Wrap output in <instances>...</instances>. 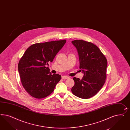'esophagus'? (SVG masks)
<instances>
[{
    "label": "esophagus",
    "mask_w": 130,
    "mask_h": 130,
    "mask_svg": "<svg viewBox=\"0 0 130 130\" xmlns=\"http://www.w3.org/2000/svg\"><path fill=\"white\" fill-rule=\"evenodd\" d=\"M69 78V77L68 76H62V78L63 79H68Z\"/></svg>",
    "instance_id": "34e87169"
}]
</instances>
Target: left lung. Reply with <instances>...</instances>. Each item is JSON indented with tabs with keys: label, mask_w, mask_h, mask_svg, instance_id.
<instances>
[{
	"label": "left lung",
	"mask_w": 130,
	"mask_h": 130,
	"mask_svg": "<svg viewBox=\"0 0 130 130\" xmlns=\"http://www.w3.org/2000/svg\"><path fill=\"white\" fill-rule=\"evenodd\" d=\"M77 50L79 68L84 76L74 77V85L71 89L74 95L83 99L94 96L103 86L106 78L107 61L96 45L88 41H72Z\"/></svg>",
	"instance_id": "obj_1"
}]
</instances>
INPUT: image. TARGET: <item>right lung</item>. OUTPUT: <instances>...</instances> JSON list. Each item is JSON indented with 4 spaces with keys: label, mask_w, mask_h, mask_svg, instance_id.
I'll use <instances>...</instances> for the list:
<instances>
[{
    "label": "right lung",
    "mask_w": 130,
    "mask_h": 130,
    "mask_svg": "<svg viewBox=\"0 0 130 130\" xmlns=\"http://www.w3.org/2000/svg\"><path fill=\"white\" fill-rule=\"evenodd\" d=\"M66 41L64 39L34 44L26 49L19 60L18 70L21 82L31 96L41 99L53 92L61 76L51 74L46 66L53 61Z\"/></svg>",
    "instance_id": "1"
}]
</instances>
